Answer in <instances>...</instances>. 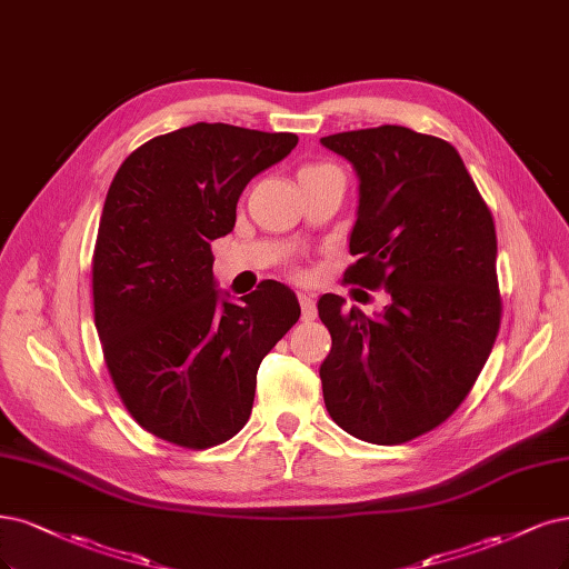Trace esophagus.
I'll list each match as a JSON object with an SVG mask.
<instances>
[{
  "label": "esophagus",
  "instance_id": "34e87169",
  "mask_svg": "<svg viewBox=\"0 0 569 569\" xmlns=\"http://www.w3.org/2000/svg\"><path fill=\"white\" fill-rule=\"evenodd\" d=\"M299 303H301V318L306 320V322H310V320H316V316H318V308H316V299L310 297V293H299Z\"/></svg>",
  "mask_w": 569,
  "mask_h": 569
}]
</instances>
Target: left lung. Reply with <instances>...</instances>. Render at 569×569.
I'll return each mask as SVG.
<instances>
[{
    "instance_id": "left-lung-1",
    "label": "left lung",
    "mask_w": 569,
    "mask_h": 569,
    "mask_svg": "<svg viewBox=\"0 0 569 569\" xmlns=\"http://www.w3.org/2000/svg\"><path fill=\"white\" fill-rule=\"evenodd\" d=\"M358 176L348 282L383 287L388 306L365 316L325 293L331 335L320 365L329 417L346 433L398 445L440 426L463 402L492 352L501 299L492 213L459 152L407 127L320 139Z\"/></svg>"
}]
</instances>
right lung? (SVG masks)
Masks as SVG:
<instances>
[{
  "label": "right lung",
  "instance_id": "right-lung-1",
  "mask_svg": "<svg viewBox=\"0 0 569 569\" xmlns=\"http://www.w3.org/2000/svg\"><path fill=\"white\" fill-rule=\"evenodd\" d=\"M297 143L198 122L154 136L117 169L93 249V320L117 393L148 433L207 449L247 423L259 365L301 308L276 280L230 301L211 242L232 230L253 176Z\"/></svg>",
  "mask_w": 569,
  "mask_h": 569
}]
</instances>
